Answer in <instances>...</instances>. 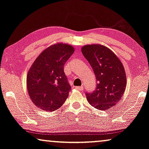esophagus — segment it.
Segmentation results:
<instances>
[{
    "instance_id": "34e87169",
    "label": "esophagus",
    "mask_w": 149,
    "mask_h": 149,
    "mask_svg": "<svg viewBox=\"0 0 149 149\" xmlns=\"http://www.w3.org/2000/svg\"><path fill=\"white\" fill-rule=\"evenodd\" d=\"M75 88L77 89V90H78V91H82L83 89H84V87L83 86H76L75 87Z\"/></svg>"
}]
</instances>
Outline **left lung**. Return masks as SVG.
<instances>
[{
	"label": "left lung",
	"instance_id": "obj_1",
	"mask_svg": "<svg viewBox=\"0 0 149 149\" xmlns=\"http://www.w3.org/2000/svg\"><path fill=\"white\" fill-rule=\"evenodd\" d=\"M81 50L97 80L95 90L86 94L87 100L97 109L108 110L119 102L125 91L127 77L123 65L111 49L103 45H86Z\"/></svg>",
	"mask_w": 149,
	"mask_h": 149
}]
</instances>
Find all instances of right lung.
<instances>
[{
    "mask_svg": "<svg viewBox=\"0 0 149 149\" xmlns=\"http://www.w3.org/2000/svg\"><path fill=\"white\" fill-rule=\"evenodd\" d=\"M75 49L72 45L57 43L45 49L30 67L26 77L28 93L32 102L45 112L63 106L71 90L64 65Z\"/></svg>",
    "mask_w": 149,
    "mask_h": 149,
    "instance_id": "right-lung-1",
    "label": "right lung"
}]
</instances>
